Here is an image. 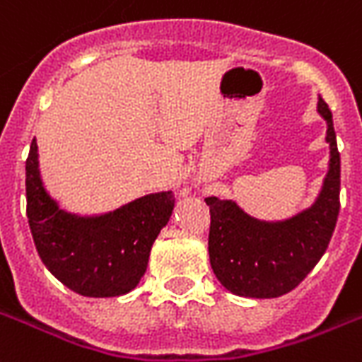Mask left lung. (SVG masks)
I'll return each mask as SVG.
<instances>
[{
    "label": "left lung",
    "mask_w": 362,
    "mask_h": 362,
    "mask_svg": "<svg viewBox=\"0 0 362 362\" xmlns=\"http://www.w3.org/2000/svg\"><path fill=\"white\" fill-rule=\"evenodd\" d=\"M318 113L327 122L329 169L313 206L284 221H260L234 201L204 199L211 217V269L228 292L242 298H279L298 286L324 257L339 219L340 154L333 115L322 98Z\"/></svg>",
    "instance_id": "obj_1"
}]
</instances>
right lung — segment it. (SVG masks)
Wrapping results in <instances>:
<instances>
[{
  "instance_id": "right-lung-1",
  "label": "right lung",
  "mask_w": 362,
  "mask_h": 362,
  "mask_svg": "<svg viewBox=\"0 0 362 362\" xmlns=\"http://www.w3.org/2000/svg\"><path fill=\"white\" fill-rule=\"evenodd\" d=\"M25 195L38 257L55 279L85 298H115L134 290L175 208L171 191H161L102 216L61 210L42 186L35 139L25 161Z\"/></svg>"
}]
</instances>
